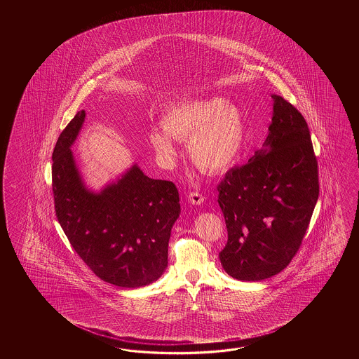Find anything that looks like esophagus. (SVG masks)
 Segmentation results:
<instances>
[{"mask_svg": "<svg viewBox=\"0 0 359 359\" xmlns=\"http://www.w3.org/2000/svg\"><path fill=\"white\" fill-rule=\"evenodd\" d=\"M189 201H190L191 204H194V205H200L204 201V198L198 191H192V192H190V195H189Z\"/></svg>", "mask_w": 359, "mask_h": 359, "instance_id": "34e87169", "label": "esophagus"}]
</instances>
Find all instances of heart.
Here are the masks:
<instances>
[{"label": "heart", "instance_id": "heart-1", "mask_svg": "<svg viewBox=\"0 0 359 359\" xmlns=\"http://www.w3.org/2000/svg\"><path fill=\"white\" fill-rule=\"evenodd\" d=\"M161 130L149 135L150 145L161 161L176 158L170 137L189 142L192 161L208 172H222L237 161L244 147L245 126L240 109L222 99L200 100L169 109Z\"/></svg>", "mask_w": 359, "mask_h": 359}]
</instances>
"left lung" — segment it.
<instances>
[{"label":"left lung","instance_id":"obj_1","mask_svg":"<svg viewBox=\"0 0 359 359\" xmlns=\"http://www.w3.org/2000/svg\"><path fill=\"white\" fill-rule=\"evenodd\" d=\"M273 116L263 149L229 169L218 184L229 240L224 271L260 281L287 267L298 252L320 194L318 165L304 116L272 95Z\"/></svg>","mask_w":359,"mask_h":359}]
</instances>
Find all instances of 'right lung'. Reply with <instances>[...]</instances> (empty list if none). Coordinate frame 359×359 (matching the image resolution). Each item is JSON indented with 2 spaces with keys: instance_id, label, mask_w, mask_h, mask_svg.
I'll use <instances>...</instances> for the list:
<instances>
[{
  "instance_id": "right-lung-1",
  "label": "right lung",
  "mask_w": 359,
  "mask_h": 359,
  "mask_svg": "<svg viewBox=\"0 0 359 359\" xmlns=\"http://www.w3.org/2000/svg\"><path fill=\"white\" fill-rule=\"evenodd\" d=\"M81 110L53 153L55 212L76 254L105 283L135 289L156 281L168 266L170 229L181 213L170 181L153 180L135 164L95 194L86 189L70 146L82 128Z\"/></svg>"
}]
</instances>
